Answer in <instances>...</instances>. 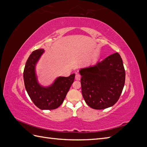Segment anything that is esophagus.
Here are the masks:
<instances>
[{
  "instance_id": "obj_1",
  "label": "esophagus",
  "mask_w": 147,
  "mask_h": 147,
  "mask_svg": "<svg viewBox=\"0 0 147 147\" xmlns=\"http://www.w3.org/2000/svg\"><path fill=\"white\" fill-rule=\"evenodd\" d=\"M75 80H77V81H80L81 80L80 74H76V76H75Z\"/></svg>"
}]
</instances>
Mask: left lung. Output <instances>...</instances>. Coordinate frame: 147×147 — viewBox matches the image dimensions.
<instances>
[{
	"label": "left lung",
	"mask_w": 147,
	"mask_h": 147,
	"mask_svg": "<svg viewBox=\"0 0 147 147\" xmlns=\"http://www.w3.org/2000/svg\"><path fill=\"white\" fill-rule=\"evenodd\" d=\"M82 94L86 104L96 110L113 106L119 100L125 81V71L120 54H113L101 62L81 68Z\"/></svg>",
	"instance_id": "obj_1"
}]
</instances>
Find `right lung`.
Instances as JSON below:
<instances>
[{
  "mask_svg": "<svg viewBox=\"0 0 147 147\" xmlns=\"http://www.w3.org/2000/svg\"><path fill=\"white\" fill-rule=\"evenodd\" d=\"M44 53V49H40L30 54L24 70V81L27 94L37 107L42 110H54L63 103L74 82L75 74L68 77L59 76L49 86H42L38 81L36 68Z\"/></svg>",
  "mask_w": 147,
  "mask_h": 147,
  "instance_id": "obj_1",
  "label": "right lung"
}]
</instances>
